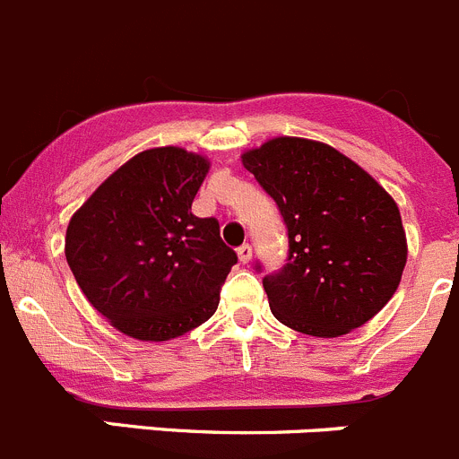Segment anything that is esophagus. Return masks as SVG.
Wrapping results in <instances>:
<instances>
[{
    "label": "esophagus",
    "instance_id": "34e87169",
    "mask_svg": "<svg viewBox=\"0 0 459 459\" xmlns=\"http://www.w3.org/2000/svg\"><path fill=\"white\" fill-rule=\"evenodd\" d=\"M237 255H238V261H241V264H250L252 261V246H241L237 250Z\"/></svg>",
    "mask_w": 459,
    "mask_h": 459
}]
</instances>
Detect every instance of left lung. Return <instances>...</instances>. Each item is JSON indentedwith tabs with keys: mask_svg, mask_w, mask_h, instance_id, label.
<instances>
[{
	"mask_svg": "<svg viewBox=\"0 0 459 459\" xmlns=\"http://www.w3.org/2000/svg\"><path fill=\"white\" fill-rule=\"evenodd\" d=\"M243 167L277 203L288 230V264L264 277L273 316L317 338L372 320L408 259L392 195L329 143L302 137L270 139L243 152Z\"/></svg>",
	"mask_w": 459,
	"mask_h": 459,
	"instance_id": "obj_1",
	"label": "left lung"
}]
</instances>
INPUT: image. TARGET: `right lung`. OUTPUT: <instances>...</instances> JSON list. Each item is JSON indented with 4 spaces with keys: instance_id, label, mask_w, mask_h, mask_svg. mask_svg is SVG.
Instances as JSON below:
<instances>
[{
    "instance_id": "right-lung-1",
    "label": "right lung",
    "mask_w": 459,
    "mask_h": 459,
    "mask_svg": "<svg viewBox=\"0 0 459 459\" xmlns=\"http://www.w3.org/2000/svg\"><path fill=\"white\" fill-rule=\"evenodd\" d=\"M209 171L185 148H151L117 169L72 216L65 256L87 302L115 329L161 342L216 313L237 252L191 203Z\"/></svg>"
}]
</instances>
